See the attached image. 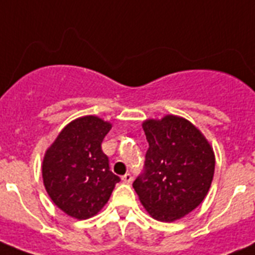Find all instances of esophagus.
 I'll return each mask as SVG.
<instances>
[{"instance_id": "34e87169", "label": "esophagus", "mask_w": 255, "mask_h": 255, "mask_svg": "<svg viewBox=\"0 0 255 255\" xmlns=\"http://www.w3.org/2000/svg\"><path fill=\"white\" fill-rule=\"evenodd\" d=\"M122 180H123L124 184H129V182L132 181V176L129 173H126L123 177H122Z\"/></svg>"}]
</instances>
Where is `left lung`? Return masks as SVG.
<instances>
[{"mask_svg":"<svg viewBox=\"0 0 255 255\" xmlns=\"http://www.w3.org/2000/svg\"><path fill=\"white\" fill-rule=\"evenodd\" d=\"M143 129L149 148L145 170L133 189L152 218L173 222L196 209L209 192L216 165L213 148L181 116L144 120Z\"/></svg>","mask_w":255,"mask_h":255,"instance_id":"1","label":"left lung"}]
</instances>
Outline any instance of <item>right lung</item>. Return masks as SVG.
<instances>
[{
	"label": "right lung",
	"instance_id": "add662e5",
	"mask_svg": "<svg viewBox=\"0 0 255 255\" xmlns=\"http://www.w3.org/2000/svg\"><path fill=\"white\" fill-rule=\"evenodd\" d=\"M111 128L112 124L99 116H82L70 122L46 149L43 185L51 201L70 217H94L120 181L110 170L100 147Z\"/></svg>",
	"mask_w": 255,
	"mask_h": 255
}]
</instances>
